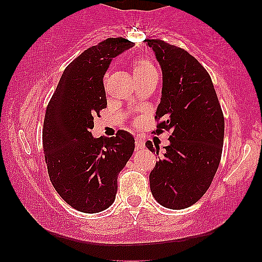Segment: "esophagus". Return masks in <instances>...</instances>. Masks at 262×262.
Segmentation results:
<instances>
[{
	"label": "esophagus",
	"instance_id": "34e87169",
	"mask_svg": "<svg viewBox=\"0 0 262 262\" xmlns=\"http://www.w3.org/2000/svg\"><path fill=\"white\" fill-rule=\"evenodd\" d=\"M144 144H145V141L141 139V138H139V137L135 138V146H137V149H143Z\"/></svg>",
	"mask_w": 262,
	"mask_h": 262
}]
</instances>
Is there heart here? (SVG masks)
<instances>
[{"label":"heart","mask_w":262,"mask_h":262,"mask_svg":"<svg viewBox=\"0 0 262 262\" xmlns=\"http://www.w3.org/2000/svg\"><path fill=\"white\" fill-rule=\"evenodd\" d=\"M132 68H133V75L135 80L140 79V77L146 76V75L156 73L155 66L152 65V62L150 61L148 58H144V56H140V58L135 59L132 64Z\"/></svg>","instance_id":"obj_1"}]
</instances>
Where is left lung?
<instances>
[{
  "label": "left lung",
  "mask_w": 262,
  "mask_h": 262,
  "mask_svg": "<svg viewBox=\"0 0 262 262\" xmlns=\"http://www.w3.org/2000/svg\"><path fill=\"white\" fill-rule=\"evenodd\" d=\"M162 71L156 133L171 132L170 144L150 172V189L165 208L183 209L209 188L222 158L224 117L209 74L186 50L148 39ZM159 155V146L146 141Z\"/></svg>",
  "instance_id": "left-lung-1"
}]
</instances>
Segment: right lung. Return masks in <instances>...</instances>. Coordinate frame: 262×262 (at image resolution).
Listing matches in <instances>:
<instances>
[{
    "label": "right lung",
    "mask_w": 262,
    "mask_h": 262,
    "mask_svg": "<svg viewBox=\"0 0 262 262\" xmlns=\"http://www.w3.org/2000/svg\"><path fill=\"white\" fill-rule=\"evenodd\" d=\"M134 43L108 38L89 48L62 73L45 112L43 149L60 197L82 213H98L116 200L118 173L134 151L133 135L93 138V117L107 107L103 76L113 58Z\"/></svg>",
    "instance_id": "obj_1"
}]
</instances>
